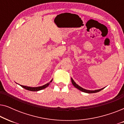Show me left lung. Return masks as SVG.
<instances>
[{"label": "left lung", "mask_w": 124, "mask_h": 124, "mask_svg": "<svg viewBox=\"0 0 124 124\" xmlns=\"http://www.w3.org/2000/svg\"><path fill=\"white\" fill-rule=\"evenodd\" d=\"M71 81H72V83L73 85L76 88H77V89H78L79 90L82 91V92H84V93H89V94H90V93H95L99 92V91H101V90H103L104 88H104H102V89H101L95 90H86L85 89H83V88L81 87V86L78 85L76 84L75 82H74L72 78H71Z\"/></svg>", "instance_id": "left-lung-1"}]
</instances>
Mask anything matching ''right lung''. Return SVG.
Returning <instances> with one entry per match:
<instances>
[{"instance_id": "obj_1", "label": "right lung", "mask_w": 124, "mask_h": 124, "mask_svg": "<svg viewBox=\"0 0 124 124\" xmlns=\"http://www.w3.org/2000/svg\"><path fill=\"white\" fill-rule=\"evenodd\" d=\"M52 81V79L51 81H50V82L47 83V84H45V85H43L42 86H39V87H29V86H23V85H20L22 87L24 88L26 90H29V91H39V90H43L44 89H45L46 87H47V86H48L49 85H50V82H51Z\"/></svg>"}]
</instances>
